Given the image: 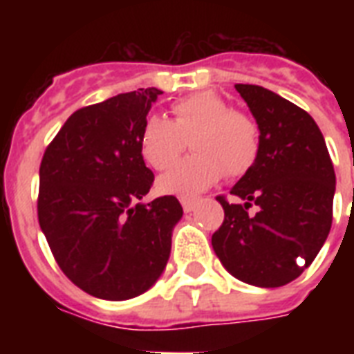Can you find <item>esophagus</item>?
Masks as SVG:
<instances>
[{
	"mask_svg": "<svg viewBox=\"0 0 354 354\" xmlns=\"http://www.w3.org/2000/svg\"><path fill=\"white\" fill-rule=\"evenodd\" d=\"M180 202H182V207H183V211H185V213L193 211L194 205H196V200H194V198H182Z\"/></svg>",
	"mask_w": 354,
	"mask_h": 354,
	"instance_id": "esophagus-1",
	"label": "esophagus"
}]
</instances>
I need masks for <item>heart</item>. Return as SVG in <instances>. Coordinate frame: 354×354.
<instances>
[{"label": "heart", "instance_id": "heart-1", "mask_svg": "<svg viewBox=\"0 0 354 354\" xmlns=\"http://www.w3.org/2000/svg\"><path fill=\"white\" fill-rule=\"evenodd\" d=\"M171 110L172 121L154 113L139 130L141 154L156 171L171 167L187 139L194 150L158 180L161 193L189 198L215 185L224 172L241 178L252 171L261 152V130L252 115L233 110L215 91L183 97Z\"/></svg>", "mask_w": 354, "mask_h": 354}]
</instances>
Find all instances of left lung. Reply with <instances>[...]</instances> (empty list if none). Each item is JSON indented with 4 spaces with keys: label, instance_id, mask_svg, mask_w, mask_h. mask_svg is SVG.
I'll return each mask as SVG.
<instances>
[{
    "label": "left lung",
    "instance_id": "8db88e82",
    "mask_svg": "<svg viewBox=\"0 0 354 354\" xmlns=\"http://www.w3.org/2000/svg\"><path fill=\"white\" fill-rule=\"evenodd\" d=\"M261 130V152L224 207L211 244L236 279L275 288L310 266L333 224L336 176L318 124L303 108L255 84H235ZM258 205L248 216L251 202Z\"/></svg>",
    "mask_w": 354,
    "mask_h": 354
}]
</instances>
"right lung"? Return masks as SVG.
Returning <instances> with one entry per match:
<instances>
[{
	"label": "right lung",
	"mask_w": 354,
	"mask_h": 354,
	"mask_svg": "<svg viewBox=\"0 0 354 354\" xmlns=\"http://www.w3.org/2000/svg\"><path fill=\"white\" fill-rule=\"evenodd\" d=\"M161 93L139 88L80 108L41 158V232L66 277L101 299L122 301L154 285L183 215L172 194L138 204L154 183L139 130Z\"/></svg>",
	"instance_id": "add662e5"
}]
</instances>
